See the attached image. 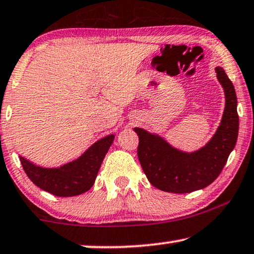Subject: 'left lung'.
<instances>
[{
    "label": "left lung",
    "instance_id": "left-lung-1",
    "mask_svg": "<svg viewBox=\"0 0 254 254\" xmlns=\"http://www.w3.org/2000/svg\"><path fill=\"white\" fill-rule=\"evenodd\" d=\"M223 87L225 106L217 130L204 146L192 152L174 147L160 134L141 127L133 131L139 137L138 159L147 180L160 190L185 194L212 184L225 166L237 143L239 118L235 87L222 67H216Z\"/></svg>",
    "mask_w": 254,
    "mask_h": 254
}]
</instances>
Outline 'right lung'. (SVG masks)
Masks as SVG:
<instances>
[{"instance_id":"right-lung-1","label":"right lung","mask_w":254,"mask_h":254,"mask_svg":"<svg viewBox=\"0 0 254 254\" xmlns=\"http://www.w3.org/2000/svg\"><path fill=\"white\" fill-rule=\"evenodd\" d=\"M114 139V133L101 138L75 160L60 167L39 166L22 155H19V160L26 175L37 187L60 197L76 196L93 187Z\"/></svg>"}]
</instances>
